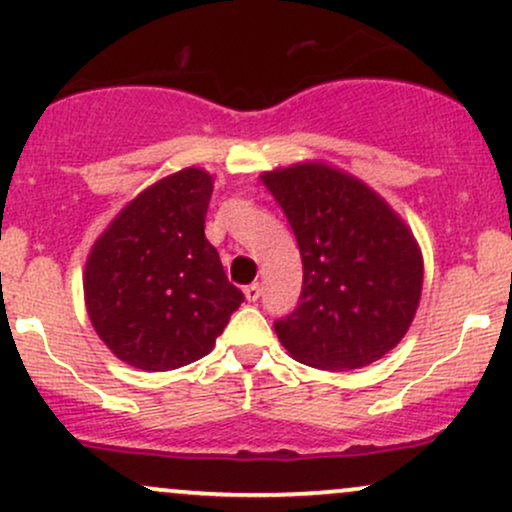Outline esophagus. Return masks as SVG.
<instances>
[{
  "mask_svg": "<svg viewBox=\"0 0 512 512\" xmlns=\"http://www.w3.org/2000/svg\"><path fill=\"white\" fill-rule=\"evenodd\" d=\"M260 296H262V289H260V284H250V286H245V298H248L250 303L260 301Z\"/></svg>",
  "mask_w": 512,
  "mask_h": 512,
  "instance_id": "1",
  "label": "esophagus"
}]
</instances>
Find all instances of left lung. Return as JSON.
<instances>
[{
    "label": "left lung",
    "mask_w": 512,
    "mask_h": 512,
    "mask_svg": "<svg viewBox=\"0 0 512 512\" xmlns=\"http://www.w3.org/2000/svg\"><path fill=\"white\" fill-rule=\"evenodd\" d=\"M262 182L289 219L303 260L293 313L274 322L296 361L354 370L402 342L424 284L414 236L361 180L325 163H296Z\"/></svg>",
    "instance_id": "8db88e82"
}]
</instances>
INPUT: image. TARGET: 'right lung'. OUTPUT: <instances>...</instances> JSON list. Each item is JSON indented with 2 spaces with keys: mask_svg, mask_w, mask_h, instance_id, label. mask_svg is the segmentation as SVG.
<instances>
[{
  "mask_svg": "<svg viewBox=\"0 0 512 512\" xmlns=\"http://www.w3.org/2000/svg\"><path fill=\"white\" fill-rule=\"evenodd\" d=\"M214 178L202 168L154 182L127 204L86 260L93 330L120 361L173 370L214 349L243 303L204 236Z\"/></svg>",
  "mask_w": 512,
  "mask_h": 512,
  "instance_id": "1",
  "label": "right lung"
}]
</instances>
